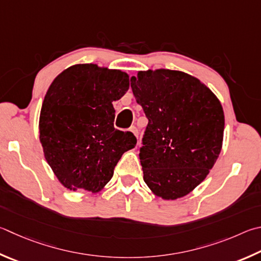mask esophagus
Segmentation results:
<instances>
[{
    "label": "esophagus",
    "mask_w": 261,
    "mask_h": 261,
    "mask_svg": "<svg viewBox=\"0 0 261 261\" xmlns=\"http://www.w3.org/2000/svg\"><path fill=\"white\" fill-rule=\"evenodd\" d=\"M130 131L132 132V134H134L137 138H138V135H139V132H138V129H137V127L134 125V126H131L130 127Z\"/></svg>",
    "instance_id": "esophagus-1"
}]
</instances>
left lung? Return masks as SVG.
Returning a JSON list of instances; mask_svg holds the SVG:
<instances>
[{"label":"left lung","mask_w":261,"mask_h":261,"mask_svg":"<svg viewBox=\"0 0 261 261\" xmlns=\"http://www.w3.org/2000/svg\"><path fill=\"white\" fill-rule=\"evenodd\" d=\"M131 88L148 118L139 153L145 182L163 200L187 195L220 154L225 116L219 99L179 70L138 72Z\"/></svg>","instance_id":"left-lung-1"}]
</instances>
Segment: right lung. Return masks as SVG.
Listing matches in <instances>:
<instances>
[{
  "instance_id": "add662e5",
  "label": "right lung",
  "mask_w": 261,
  "mask_h": 261,
  "mask_svg": "<svg viewBox=\"0 0 261 261\" xmlns=\"http://www.w3.org/2000/svg\"><path fill=\"white\" fill-rule=\"evenodd\" d=\"M129 75L94 64L70 66L46 91L40 114V141L46 162L70 191L99 192L123 153L137 139L114 127L113 101L129 90Z\"/></svg>"
}]
</instances>
